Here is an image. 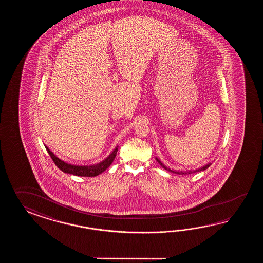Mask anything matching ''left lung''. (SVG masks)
Wrapping results in <instances>:
<instances>
[{"mask_svg": "<svg viewBox=\"0 0 263 263\" xmlns=\"http://www.w3.org/2000/svg\"><path fill=\"white\" fill-rule=\"evenodd\" d=\"M157 162L160 163V165L162 166V168H164L165 170H167L169 172H173V173L179 174V175H189V174L196 173V172H199V171H203V170H206L212 163H209L207 165H205V166H203L201 168H198V169H196V170H194V171H189V172H178V171H173V170H171V169H169V168L166 167V166H164L163 164H162V162L159 160V159H157Z\"/></svg>", "mask_w": 263, "mask_h": 263, "instance_id": "obj_1", "label": "left lung"}]
</instances>
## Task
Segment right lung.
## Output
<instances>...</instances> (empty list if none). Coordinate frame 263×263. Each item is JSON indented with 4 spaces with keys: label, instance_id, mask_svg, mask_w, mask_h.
<instances>
[{
    "label": "right lung",
    "instance_id": "add662e5",
    "mask_svg": "<svg viewBox=\"0 0 263 263\" xmlns=\"http://www.w3.org/2000/svg\"><path fill=\"white\" fill-rule=\"evenodd\" d=\"M45 147L48 151V153L50 154V158L52 159L53 162L55 163L56 166L60 170L65 173L72 174L75 176H81V177H96L102 173L112 164V161L115 160V157L117 156V152H118V147H116L115 151H112L109 157H107L104 161H102L100 163L95 165H89V166L87 165L79 166V165H72V164H68L67 162H63L49 149V147L47 146Z\"/></svg>",
    "mask_w": 263,
    "mask_h": 263
}]
</instances>
